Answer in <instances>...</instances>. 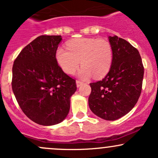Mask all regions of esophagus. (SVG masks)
I'll return each mask as SVG.
<instances>
[{
    "instance_id": "34e87169",
    "label": "esophagus",
    "mask_w": 158,
    "mask_h": 158,
    "mask_svg": "<svg viewBox=\"0 0 158 158\" xmlns=\"http://www.w3.org/2000/svg\"><path fill=\"white\" fill-rule=\"evenodd\" d=\"M82 85H83V82H82V81L76 80V86H77L78 88L80 87V86Z\"/></svg>"
}]
</instances>
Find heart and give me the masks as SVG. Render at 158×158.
I'll list each match as a JSON object with an SVG mask.
<instances>
[{
  "label": "heart",
  "mask_w": 158,
  "mask_h": 158,
  "mask_svg": "<svg viewBox=\"0 0 158 158\" xmlns=\"http://www.w3.org/2000/svg\"><path fill=\"white\" fill-rule=\"evenodd\" d=\"M67 49L58 48L55 57L58 64L67 74L76 72L79 64L82 67L79 72L82 79L94 75L102 78L110 71L113 60V50L107 40L96 38H78L67 43Z\"/></svg>",
  "instance_id": "obj_1"
}]
</instances>
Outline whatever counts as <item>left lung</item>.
Instances as JSON below:
<instances>
[{
  "instance_id": "8db88e82",
  "label": "left lung",
  "mask_w": 158,
  "mask_h": 158,
  "mask_svg": "<svg viewBox=\"0 0 158 158\" xmlns=\"http://www.w3.org/2000/svg\"><path fill=\"white\" fill-rule=\"evenodd\" d=\"M113 60L102 80L90 83L88 105L94 114L115 121L127 114L137 103L143 86L144 67L139 52L117 36L109 37Z\"/></svg>"
}]
</instances>
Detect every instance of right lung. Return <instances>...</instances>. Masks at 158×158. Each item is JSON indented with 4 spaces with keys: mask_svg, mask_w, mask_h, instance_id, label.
<instances>
[{
    "mask_svg": "<svg viewBox=\"0 0 158 158\" xmlns=\"http://www.w3.org/2000/svg\"><path fill=\"white\" fill-rule=\"evenodd\" d=\"M61 36L42 35L21 51L13 66L12 88L27 118L51 126L65 119L76 80L58 66L56 54Z\"/></svg>",
    "mask_w": 158,
    "mask_h": 158,
    "instance_id": "add662e5",
    "label": "right lung"
}]
</instances>
